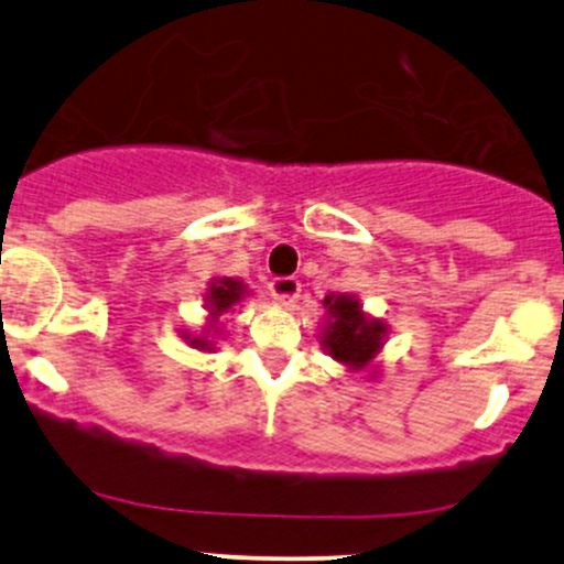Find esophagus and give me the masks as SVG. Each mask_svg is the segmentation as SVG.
<instances>
[{
  "mask_svg": "<svg viewBox=\"0 0 564 564\" xmlns=\"http://www.w3.org/2000/svg\"><path fill=\"white\" fill-rule=\"evenodd\" d=\"M270 294H273L281 304L291 307V304L300 300L302 283L296 281V278H273V281H270Z\"/></svg>",
  "mask_w": 564,
  "mask_h": 564,
  "instance_id": "1",
  "label": "esophagus"
}]
</instances>
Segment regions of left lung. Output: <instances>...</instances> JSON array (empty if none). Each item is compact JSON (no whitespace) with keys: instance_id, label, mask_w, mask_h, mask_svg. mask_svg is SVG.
I'll use <instances>...</instances> for the list:
<instances>
[{"instance_id":"8db88e82","label":"left lung","mask_w":564,"mask_h":564,"mask_svg":"<svg viewBox=\"0 0 564 564\" xmlns=\"http://www.w3.org/2000/svg\"><path fill=\"white\" fill-rule=\"evenodd\" d=\"M323 307L328 315L321 336L323 349L349 371H364L384 345L387 326L377 318H368L360 302L349 294L326 296Z\"/></svg>"}]
</instances>
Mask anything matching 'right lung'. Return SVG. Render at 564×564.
Listing matches in <instances>:
<instances>
[{
    "instance_id": "add662e5",
    "label": "right lung",
    "mask_w": 564,
    "mask_h": 564,
    "mask_svg": "<svg viewBox=\"0 0 564 564\" xmlns=\"http://www.w3.org/2000/svg\"><path fill=\"white\" fill-rule=\"evenodd\" d=\"M246 296V286L243 281H236V278H219V281H212L209 283V291H206V310H209V328H206V334L200 336H191L185 334L187 345L196 347V349H215V336L219 334L217 328V318L219 315L228 313L230 307H236L238 302H241ZM213 336L209 337L208 334Z\"/></svg>"
}]
</instances>
